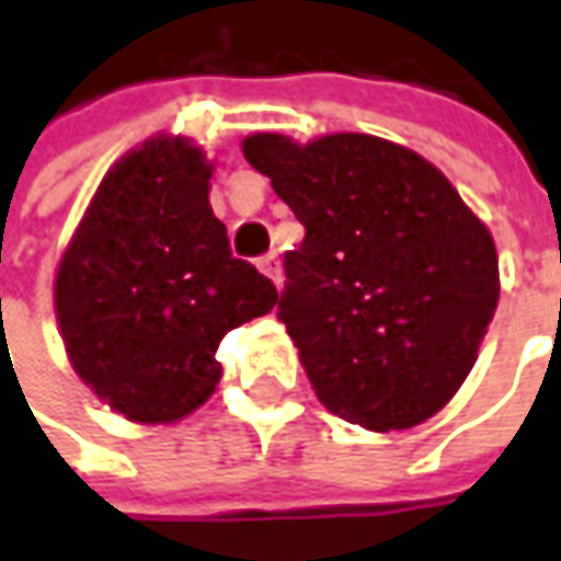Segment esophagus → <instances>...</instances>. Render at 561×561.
Listing matches in <instances>:
<instances>
[{
    "instance_id": "obj_1",
    "label": "esophagus",
    "mask_w": 561,
    "mask_h": 561,
    "mask_svg": "<svg viewBox=\"0 0 561 561\" xmlns=\"http://www.w3.org/2000/svg\"><path fill=\"white\" fill-rule=\"evenodd\" d=\"M257 266H261L263 276H270V279L276 282V288H282V266L276 254H263L261 261H257Z\"/></svg>"
}]
</instances>
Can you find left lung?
Segmentation results:
<instances>
[{
	"label": "left lung",
	"mask_w": 561,
	"mask_h": 561,
	"mask_svg": "<svg viewBox=\"0 0 561 561\" xmlns=\"http://www.w3.org/2000/svg\"><path fill=\"white\" fill-rule=\"evenodd\" d=\"M242 151L307 229L279 319L325 410L369 432L432 419L500 300L488 226L435 164L378 136L254 133Z\"/></svg>",
	"instance_id": "1"
}]
</instances>
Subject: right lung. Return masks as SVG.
I'll list each match as a JSON object with an SVG mask.
<instances>
[{"label":"right lung","instance_id":"obj_1","mask_svg":"<svg viewBox=\"0 0 561 561\" xmlns=\"http://www.w3.org/2000/svg\"><path fill=\"white\" fill-rule=\"evenodd\" d=\"M204 151L154 136L92 195L55 273V317L77 376L114 413L161 425L222 376L226 332L276 307V285L232 257Z\"/></svg>","mask_w":561,"mask_h":561}]
</instances>
